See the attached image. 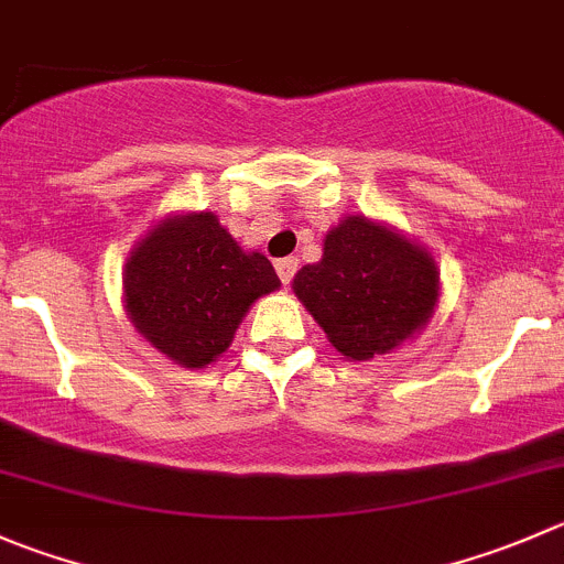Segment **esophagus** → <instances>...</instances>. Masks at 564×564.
<instances>
[{
    "label": "esophagus",
    "mask_w": 564,
    "mask_h": 564,
    "mask_svg": "<svg viewBox=\"0 0 564 564\" xmlns=\"http://www.w3.org/2000/svg\"><path fill=\"white\" fill-rule=\"evenodd\" d=\"M275 270H278V278H281L283 283H292L294 272H297V259H294V256H289V259H278Z\"/></svg>",
    "instance_id": "esophagus-1"
}]
</instances>
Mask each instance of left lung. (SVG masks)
Masks as SVG:
<instances>
[{
	"mask_svg": "<svg viewBox=\"0 0 564 564\" xmlns=\"http://www.w3.org/2000/svg\"><path fill=\"white\" fill-rule=\"evenodd\" d=\"M292 289L338 352L369 360L427 325L438 303V267L397 228L349 215Z\"/></svg>",
	"mask_w": 564,
	"mask_h": 564,
	"instance_id": "obj_1",
	"label": "left lung"
}]
</instances>
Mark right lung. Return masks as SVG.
Here are the masks:
<instances>
[{
    "mask_svg": "<svg viewBox=\"0 0 564 564\" xmlns=\"http://www.w3.org/2000/svg\"><path fill=\"white\" fill-rule=\"evenodd\" d=\"M278 286L270 259L245 253L212 212L162 220L137 242L123 270L131 325L187 369L220 358L250 305Z\"/></svg>",
    "mask_w": 564,
    "mask_h": 564,
    "instance_id": "add662e5",
    "label": "right lung"
}]
</instances>
